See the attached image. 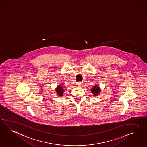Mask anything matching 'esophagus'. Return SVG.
<instances>
[{"mask_svg":"<svg viewBox=\"0 0 147 147\" xmlns=\"http://www.w3.org/2000/svg\"><path fill=\"white\" fill-rule=\"evenodd\" d=\"M76 85L78 86H80L82 85V83L81 82H78L76 83Z\"/></svg>","mask_w":147,"mask_h":147,"instance_id":"obj_1","label":"esophagus"}]
</instances>
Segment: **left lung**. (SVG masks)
Listing matches in <instances>:
<instances>
[{"label":"left lung","mask_w":147,"mask_h":147,"mask_svg":"<svg viewBox=\"0 0 147 147\" xmlns=\"http://www.w3.org/2000/svg\"><path fill=\"white\" fill-rule=\"evenodd\" d=\"M91 92L94 95H98V94L100 93V88L99 87L97 86H94V88L91 90Z\"/></svg>","instance_id":"1"}]
</instances>
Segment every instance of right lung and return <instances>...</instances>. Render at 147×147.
<instances>
[{
  "label": "right lung",
  "mask_w": 147,
  "mask_h": 147,
  "mask_svg": "<svg viewBox=\"0 0 147 147\" xmlns=\"http://www.w3.org/2000/svg\"><path fill=\"white\" fill-rule=\"evenodd\" d=\"M56 91H57V95H59V96H62L63 95V91L64 90H63V87L60 86V85L57 86Z\"/></svg>",
  "instance_id": "1"
}]
</instances>
